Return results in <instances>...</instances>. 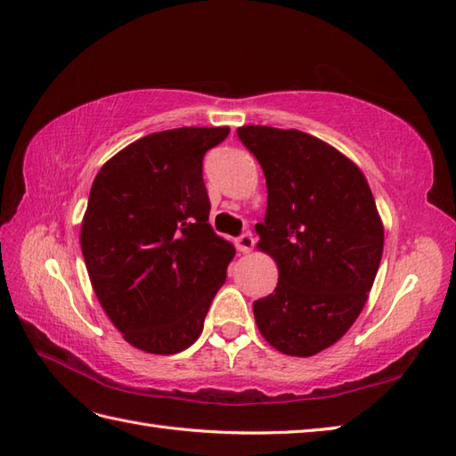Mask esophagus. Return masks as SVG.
I'll list each match as a JSON object with an SVG mask.
<instances>
[{"mask_svg": "<svg viewBox=\"0 0 456 456\" xmlns=\"http://www.w3.org/2000/svg\"><path fill=\"white\" fill-rule=\"evenodd\" d=\"M254 246H256V240L251 234H241L236 240V248H238V251H241V254H249V251L254 249Z\"/></svg>", "mask_w": 456, "mask_h": 456, "instance_id": "obj_1", "label": "esophagus"}]
</instances>
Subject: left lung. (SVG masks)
<instances>
[{
	"label": "left lung",
	"mask_w": 456,
	"mask_h": 456,
	"mask_svg": "<svg viewBox=\"0 0 456 456\" xmlns=\"http://www.w3.org/2000/svg\"><path fill=\"white\" fill-rule=\"evenodd\" d=\"M238 136L267 183L257 248L279 282L254 302L256 323L277 351L312 357L359 318L380 265L384 228L362 171L300 130L248 125Z\"/></svg>",
	"instance_id": "obj_1"
}]
</instances>
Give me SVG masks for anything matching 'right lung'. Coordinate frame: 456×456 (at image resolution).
Listing matches in <instances>:
<instances>
[{
	"label": "right lung",
	"mask_w": 456,
	"mask_h": 456,
	"mask_svg": "<svg viewBox=\"0 0 456 456\" xmlns=\"http://www.w3.org/2000/svg\"><path fill=\"white\" fill-rule=\"evenodd\" d=\"M228 126L161 130L99 169L82 220L91 287L140 351L174 355L199 339L234 246L208 224L202 156Z\"/></svg>",
	"instance_id": "obj_1"
}]
</instances>
